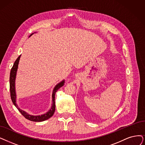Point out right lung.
<instances>
[{
  "label": "right lung",
  "mask_w": 145,
  "mask_h": 145,
  "mask_svg": "<svg viewBox=\"0 0 145 145\" xmlns=\"http://www.w3.org/2000/svg\"><path fill=\"white\" fill-rule=\"evenodd\" d=\"M34 33H32L31 35L29 36L30 37L31 36H32ZM21 55H20L18 58L15 61L14 65L11 69L10 72V77H9V84H10V97L12 101L14 103V105L15 106V107L18 109V111L21 113V114L24 116L25 118L32 121H35V122H42V121H45L46 120L49 119L51 117H52L54 115L55 111V93L57 91L59 88L62 87L64 84L65 80H63L62 81L58 84H57L55 88L53 89L52 91V104L51 108L49 111L43 114L39 115H33L29 114L25 111H23L21 109L19 108V106L17 105L16 102V90H15V80H16V72L17 70H18V67L19 64V61L20 59Z\"/></svg>",
  "instance_id": "add662e5"
}]
</instances>
